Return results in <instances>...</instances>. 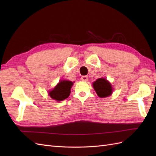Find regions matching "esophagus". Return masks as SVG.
Masks as SVG:
<instances>
[{
	"label": "esophagus",
	"instance_id": "obj_1",
	"mask_svg": "<svg viewBox=\"0 0 156 156\" xmlns=\"http://www.w3.org/2000/svg\"><path fill=\"white\" fill-rule=\"evenodd\" d=\"M81 80L83 81H87L88 80V77L87 76H82L81 77Z\"/></svg>",
	"mask_w": 156,
	"mask_h": 156
}]
</instances>
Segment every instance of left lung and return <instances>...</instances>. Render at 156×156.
Instances as JSON below:
<instances>
[{"mask_svg": "<svg viewBox=\"0 0 156 156\" xmlns=\"http://www.w3.org/2000/svg\"><path fill=\"white\" fill-rule=\"evenodd\" d=\"M93 88L97 95L101 98L107 97L111 95L112 88L110 82L105 78H98L93 82Z\"/></svg>", "mask_w": 156, "mask_h": 156, "instance_id": "8db88e82", "label": "left lung"}]
</instances>
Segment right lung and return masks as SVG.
Here are the masks:
<instances>
[{"mask_svg": "<svg viewBox=\"0 0 156 156\" xmlns=\"http://www.w3.org/2000/svg\"><path fill=\"white\" fill-rule=\"evenodd\" d=\"M73 82L68 80H62L56 87L49 92V96L55 101H62L67 98L70 94V89Z\"/></svg>", "mask_w": 156, "mask_h": 156, "instance_id": "obj_1", "label": "right lung"}]
</instances>
